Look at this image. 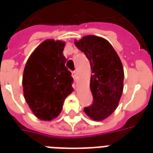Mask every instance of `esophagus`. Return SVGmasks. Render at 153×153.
Wrapping results in <instances>:
<instances>
[{"instance_id":"1","label":"esophagus","mask_w":153,"mask_h":153,"mask_svg":"<svg viewBox=\"0 0 153 153\" xmlns=\"http://www.w3.org/2000/svg\"><path fill=\"white\" fill-rule=\"evenodd\" d=\"M71 75H72L73 79H74V80H76V79H77V71H73L72 74H71Z\"/></svg>"}]
</instances>
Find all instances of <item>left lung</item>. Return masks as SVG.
<instances>
[{"label": "left lung", "instance_id": "1", "mask_svg": "<svg viewBox=\"0 0 153 153\" xmlns=\"http://www.w3.org/2000/svg\"><path fill=\"white\" fill-rule=\"evenodd\" d=\"M74 44L85 54L92 71L89 86L94 100L84 111L94 121H102L119 105L123 90V67L117 53L105 38L84 36L74 41Z\"/></svg>", "mask_w": 153, "mask_h": 153}]
</instances>
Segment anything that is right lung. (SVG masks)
<instances>
[{
	"instance_id": "right-lung-1",
	"label": "right lung",
	"mask_w": 153,
	"mask_h": 153,
	"mask_svg": "<svg viewBox=\"0 0 153 153\" xmlns=\"http://www.w3.org/2000/svg\"><path fill=\"white\" fill-rule=\"evenodd\" d=\"M64 46L63 41L47 39L34 49L25 65L23 95L33 115L41 120L56 118L74 89L73 78L65 67Z\"/></svg>"
}]
</instances>
